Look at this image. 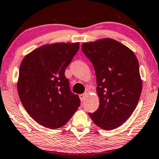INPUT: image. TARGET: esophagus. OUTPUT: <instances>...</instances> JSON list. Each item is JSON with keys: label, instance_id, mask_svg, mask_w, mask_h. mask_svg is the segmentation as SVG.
<instances>
[{"label": "esophagus", "instance_id": "esophagus-1", "mask_svg": "<svg viewBox=\"0 0 159 159\" xmlns=\"http://www.w3.org/2000/svg\"><path fill=\"white\" fill-rule=\"evenodd\" d=\"M87 95H88V93H83V94H80V100L82 101H84V99H85V98H86V96H87Z\"/></svg>", "mask_w": 159, "mask_h": 159}]
</instances>
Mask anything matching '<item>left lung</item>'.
<instances>
[{"instance_id":"obj_1","label":"left lung","mask_w":159,"mask_h":159,"mask_svg":"<svg viewBox=\"0 0 159 159\" xmlns=\"http://www.w3.org/2000/svg\"><path fill=\"white\" fill-rule=\"evenodd\" d=\"M82 50L93 65L99 107L90 117L104 130L119 127L131 116L143 89L139 62L134 53L115 39L84 42Z\"/></svg>"}]
</instances>
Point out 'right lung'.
<instances>
[{
    "mask_svg": "<svg viewBox=\"0 0 159 159\" xmlns=\"http://www.w3.org/2000/svg\"><path fill=\"white\" fill-rule=\"evenodd\" d=\"M80 43L57 42L35 49L20 64L16 86L24 108L34 120L50 129L64 125L80 106L72 93L65 69Z\"/></svg>",
    "mask_w": 159,
    "mask_h": 159,
    "instance_id": "add662e5",
    "label": "right lung"
}]
</instances>
